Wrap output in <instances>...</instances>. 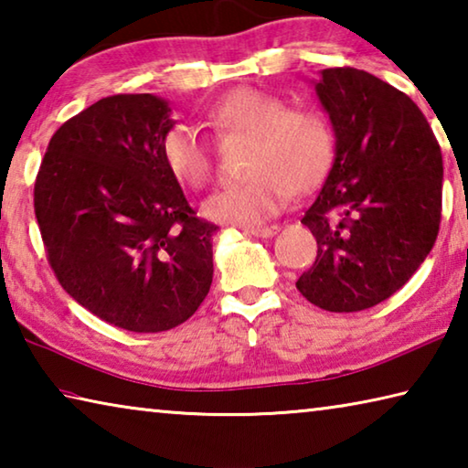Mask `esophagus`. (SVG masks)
<instances>
[{"mask_svg": "<svg viewBox=\"0 0 468 468\" xmlns=\"http://www.w3.org/2000/svg\"><path fill=\"white\" fill-rule=\"evenodd\" d=\"M281 231L279 225H271V227H260V229H253V231H250V235L253 237H272Z\"/></svg>", "mask_w": 468, "mask_h": 468, "instance_id": "1", "label": "esophagus"}]
</instances>
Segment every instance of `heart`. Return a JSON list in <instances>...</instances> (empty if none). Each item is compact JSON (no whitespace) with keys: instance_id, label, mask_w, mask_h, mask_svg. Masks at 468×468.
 I'll return each mask as SVG.
<instances>
[{"instance_id":"heart-1","label":"heart","mask_w":468,"mask_h":468,"mask_svg":"<svg viewBox=\"0 0 468 468\" xmlns=\"http://www.w3.org/2000/svg\"><path fill=\"white\" fill-rule=\"evenodd\" d=\"M218 133L251 138L248 179L220 187L202 204L210 220L258 229L279 215L291 194L322 184L335 161V132L318 111L289 109L287 101L256 89L229 92L208 109ZM165 167L179 184L200 189L212 177V153L192 123H173L161 138Z\"/></svg>"}]
</instances>
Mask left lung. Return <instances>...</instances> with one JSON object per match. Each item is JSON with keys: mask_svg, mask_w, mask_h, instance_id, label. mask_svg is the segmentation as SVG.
<instances>
[{"mask_svg": "<svg viewBox=\"0 0 468 468\" xmlns=\"http://www.w3.org/2000/svg\"><path fill=\"white\" fill-rule=\"evenodd\" d=\"M314 84L336 150L301 218L318 256L297 289L326 312H361L394 295L433 248L441 150L415 102L379 78L328 68Z\"/></svg>", "mask_w": 468, "mask_h": 468, "instance_id": "left-lung-1", "label": "left lung"}]
</instances>
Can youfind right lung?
<instances>
[{"label": "right lung", "instance_id": "obj_1", "mask_svg": "<svg viewBox=\"0 0 468 468\" xmlns=\"http://www.w3.org/2000/svg\"><path fill=\"white\" fill-rule=\"evenodd\" d=\"M169 102L113 94L53 133L35 215L63 289L130 332L184 324L208 295L217 225L196 217L161 158Z\"/></svg>", "mask_w": 468, "mask_h": 468}]
</instances>
